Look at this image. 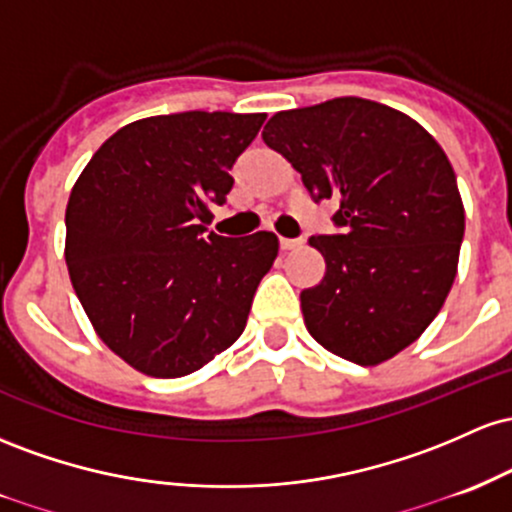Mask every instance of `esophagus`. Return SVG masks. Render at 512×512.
<instances>
[{
	"label": "esophagus",
	"mask_w": 512,
	"mask_h": 512,
	"mask_svg": "<svg viewBox=\"0 0 512 512\" xmlns=\"http://www.w3.org/2000/svg\"><path fill=\"white\" fill-rule=\"evenodd\" d=\"M300 246H302V239H287V237H280V249H283V251L300 249Z\"/></svg>",
	"instance_id": "1"
}]
</instances>
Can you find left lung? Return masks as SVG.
Wrapping results in <instances>:
<instances>
[{
	"mask_svg": "<svg viewBox=\"0 0 512 512\" xmlns=\"http://www.w3.org/2000/svg\"><path fill=\"white\" fill-rule=\"evenodd\" d=\"M263 142L314 203L338 205L336 234L309 239L326 261L300 295L309 333L350 363L389 360L426 331L455 280L464 208L450 159L416 120L358 96L275 113Z\"/></svg>",
	"mask_w": 512,
	"mask_h": 512,
	"instance_id": "8db88e82",
	"label": "left lung"
}]
</instances>
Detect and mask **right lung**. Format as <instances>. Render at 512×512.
Returning <instances> with one entry per match:
<instances>
[{
  "mask_svg": "<svg viewBox=\"0 0 512 512\" xmlns=\"http://www.w3.org/2000/svg\"><path fill=\"white\" fill-rule=\"evenodd\" d=\"M263 113L186 111L108 137L74 183L65 258L101 341L145 375L183 377L241 336L278 237L208 232Z\"/></svg>",
  "mask_w": 512,
  "mask_h": 512,
  "instance_id": "right-lung-1",
  "label": "right lung"
}]
</instances>
